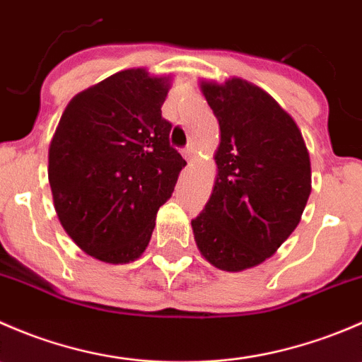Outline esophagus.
Segmentation results:
<instances>
[{"label": "esophagus", "instance_id": "1", "mask_svg": "<svg viewBox=\"0 0 362 362\" xmlns=\"http://www.w3.org/2000/svg\"><path fill=\"white\" fill-rule=\"evenodd\" d=\"M182 154H184L185 160H192V159L196 158V152H194V148H192V147H185Z\"/></svg>", "mask_w": 362, "mask_h": 362}]
</instances>
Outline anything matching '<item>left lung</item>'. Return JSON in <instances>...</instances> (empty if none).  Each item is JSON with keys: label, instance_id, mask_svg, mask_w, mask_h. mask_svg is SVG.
I'll return each instance as SVG.
<instances>
[{"label": "left lung", "instance_id": "8db88e82", "mask_svg": "<svg viewBox=\"0 0 362 362\" xmlns=\"http://www.w3.org/2000/svg\"><path fill=\"white\" fill-rule=\"evenodd\" d=\"M221 127L218 175L192 218L196 245L210 264L242 272L275 254L299 224L312 191L310 156L293 117L242 78L202 82Z\"/></svg>", "mask_w": 362, "mask_h": 362}]
</instances>
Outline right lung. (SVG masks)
<instances>
[{"label":"right lung","mask_w":362,"mask_h":362,"mask_svg":"<svg viewBox=\"0 0 362 362\" xmlns=\"http://www.w3.org/2000/svg\"><path fill=\"white\" fill-rule=\"evenodd\" d=\"M168 76L124 69L76 94L49 148L54 206L69 238L112 264L151 242L159 206L185 166L160 115Z\"/></svg>","instance_id":"1"}]
</instances>
